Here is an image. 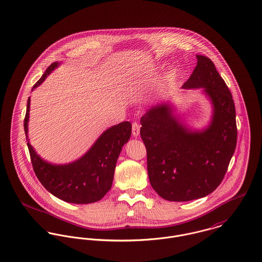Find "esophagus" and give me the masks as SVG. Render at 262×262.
Here are the masks:
<instances>
[{"mask_svg":"<svg viewBox=\"0 0 262 262\" xmlns=\"http://www.w3.org/2000/svg\"><path fill=\"white\" fill-rule=\"evenodd\" d=\"M140 124L138 122H133V125H132V132H133V136L134 137H138L140 135Z\"/></svg>","mask_w":262,"mask_h":262,"instance_id":"esophagus-1","label":"esophagus"}]
</instances>
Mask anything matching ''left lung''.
<instances>
[{
    "label": "left lung",
    "instance_id": "8db88e82",
    "mask_svg": "<svg viewBox=\"0 0 262 262\" xmlns=\"http://www.w3.org/2000/svg\"><path fill=\"white\" fill-rule=\"evenodd\" d=\"M183 89H203L213 104L208 127L195 132L172 115L168 104L150 107L141 119L147 173L152 188L170 202H188L211 193L222 182L237 140L232 95L212 60L198 55Z\"/></svg>",
    "mask_w": 262,
    "mask_h": 262
}]
</instances>
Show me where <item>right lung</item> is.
<instances>
[{
	"label": "right lung",
	"mask_w": 262,
	"mask_h": 262,
	"mask_svg": "<svg viewBox=\"0 0 262 262\" xmlns=\"http://www.w3.org/2000/svg\"><path fill=\"white\" fill-rule=\"evenodd\" d=\"M58 66V62H53L34 84L33 90L40 85ZM30 101L29 98L24 121L27 139ZM130 135L132 123L122 121L102 133L81 159L61 165L41 160L29 141L28 147L34 171L48 191L63 202L86 204L99 202L111 189L118 158Z\"/></svg>",
	"instance_id": "right-lung-1"
}]
</instances>
